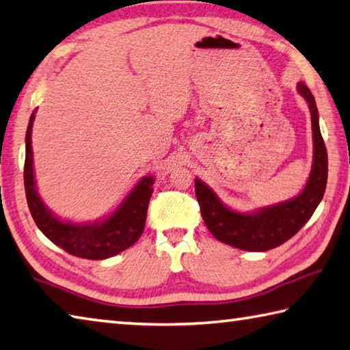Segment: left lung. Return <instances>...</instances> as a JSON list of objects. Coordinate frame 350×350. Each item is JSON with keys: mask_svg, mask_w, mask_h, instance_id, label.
<instances>
[{"mask_svg": "<svg viewBox=\"0 0 350 350\" xmlns=\"http://www.w3.org/2000/svg\"><path fill=\"white\" fill-rule=\"evenodd\" d=\"M298 93L306 99L312 119L314 162L306 187L297 197L256 213L232 211L211 188L196 179V197L209 232L221 243L243 251H268L280 246L301 230L312 217L325 196L327 182V151L319 125V110L309 88L298 82Z\"/></svg>", "mask_w": 350, "mask_h": 350, "instance_id": "8db88e82", "label": "left lung"}]
</instances>
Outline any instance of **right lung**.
I'll list each match as a JSON object with an SVG mask.
<instances>
[{
	"instance_id": "obj_1",
	"label": "right lung",
	"mask_w": 350,
	"mask_h": 350,
	"mask_svg": "<svg viewBox=\"0 0 350 350\" xmlns=\"http://www.w3.org/2000/svg\"><path fill=\"white\" fill-rule=\"evenodd\" d=\"M33 120L35 113H31L27 133H25L24 188L31 217L44 236L72 256L88 260L109 258L135 245L144 232L148 203L151 194H153L154 177H142L137 185L133 188V191L118 206L116 211L104 220L82 225L62 221L44 205L36 191L33 153H31Z\"/></svg>"
}]
</instances>
